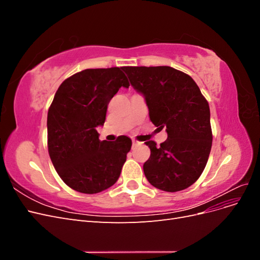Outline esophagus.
I'll use <instances>...</instances> for the list:
<instances>
[{
  "label": "esophagus",
  "mask_w": 260,
  "mask_h": 260,
  "mask_svg": "<svg viewBox=\"0 0 260 260\" xmlns=\"http://www.w3.org/2000/svg\"><path fill=\"white\" fill-rule=\"evenodd\" d=\"M141 143H142V142H140V141H138V140H136V139H133V140H132V145H133V146L140 145Z\"/></svg>",
  "instance_id": "esophagus-1"
}]
</instances>
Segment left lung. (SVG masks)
<instances>
[{"mask_svg": "<svg viewBox=\"0 0 260 260\" xmlns=\"http://www.w3.org/2000/svg\"><path fill=\"white\" fill-rule=\"evenodd\" d=\"M131 85L145 96L149 119L166 128L160 146L147 141L151 156L143 165L148 182L166 192L192 185L205 169L212 143L207 100L192 78L169 66L123 67Z\"/></svg>", "mask_w": 260, "mask_h": 260, "instance_id": "8db88e82", "label": "left lung"}]
</instances>
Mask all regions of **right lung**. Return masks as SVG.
<instances>
[{
	"instance_id": "1",
	"label": "right lung",
	"mask_w": 260,
	"mask_h": 260,
	"mask_svg": "<svg viewBox=\"0 0 260 260\" xmlns=\"http://www.w3.org/2000/svg\"><path fill=\"white\" fill-rule=\"evenodd\" d=\"M123 67L84 69L67 78L48 112V148L55 170L73 190L95 194L116 183L131 149V140L99 139L109 101L129 88Z\"/></svg>"
}]
</instances>
